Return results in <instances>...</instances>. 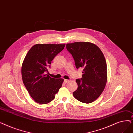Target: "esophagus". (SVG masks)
Segmentation results:
<instances>
[{"instance_id":"1","label":"esophagus","mask_w":133,"mask_h":133,"mask_svg":"<svg viewBox=\"0 0 133 133\" xmlns=\"http://www.w3.org/2000/svg\"><path fill=\"white\" fill-rule=\"evenodd\" d=\"M68 82H69V80H68V79H64V82L65 83H67Z\"/></svg>"}]
</instances>
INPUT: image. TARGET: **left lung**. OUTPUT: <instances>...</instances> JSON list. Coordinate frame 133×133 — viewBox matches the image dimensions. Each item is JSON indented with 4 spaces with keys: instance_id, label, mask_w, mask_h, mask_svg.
<instances>
[{
    "instance_id": "left-lung-1",
    "label": "left lung",
    "mask_w": 133,
    "mask_h": 133,
    "mask_svg": "<svg viewBox=\"0 0 133 133\" xmlns=\"http://www.w3.org/2000/svg\"><path fill=\"white\" fill-rule=\"evenodd\" d=\"M77 69L83 68L82 78L76 80L78 89L73 92L78 101L90 103L101 95L107 81V66L101 50L90 42H77L66 44Z\"/></svg>"
}]
</instances>
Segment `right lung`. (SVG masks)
<instances>
[{
	"label": "right lung",
	"instance_id": "add662e5",
	"mask_svg": "<svg viewBox=\"0 0 133 133\" xmlns=\"http://www.w3.org/2000/svg\"><path fill=\"white\" fill-rule=\"evenodd\" d=\"M65 44H37L29 50L22 66V76L25 88L37 103L47 104L55 98L63 82V79L51 78L48 68L55 56Z\"/></svg>",
	"mask_w": 133,
	"mask_h": 133
}]
</instances>
